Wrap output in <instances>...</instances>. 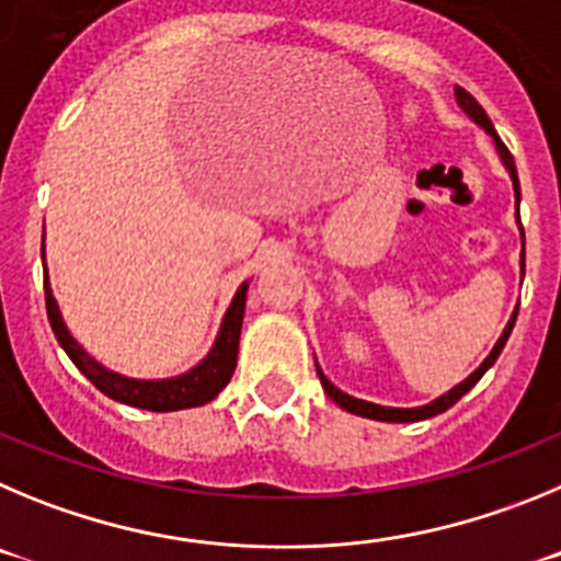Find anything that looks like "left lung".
Masks as SVG:
<instances>
[{"instance_id":"1","label":"left lung","mask_w":561,"mask_h":561,"mask_svg":"<svg viewBox=\"0 0 561 561\" xmlns=\"http://www.w3.org/2000/svg\"><path fill=\"white\" fill-rule=\"evenodd\" d=\"M456 100H458V105H461V108L467 111L469 117L476 119V123L481 125V128L486 130V134L494 139V148H497V153H501V159H503V164H506L508 175H512L514 195H517V201H519V181H517V168H514V156L508 153L506 145L501 142V136L494 134V125H492V119L486 117V111H483L481 103H478V100L472 98V94H469L467 89H461V85H456ZM519 265H523V274H526V234H523V262H519ZM514 321H517V312H514V316H512V321H508V324H506V330H503L501 341L494 343V350L489 352L486 360H483L481 366H478L476 371H472V375L467 377V380L458 382V386L453 388V391H447V393H444V397H438V400H433L431 405H422V408H386V405H375V402L355 400V397H350V393H343L341 388L332 386V382L324 377V371H321V368L316 366L318 368V377H321V386H324V391L330 393V400L337 402V405H341L343 411L357 413V416L377 419V422H419V419H431V416H436V413H444V411H447V408L456 405V402L461 400L463 393H467L469 388L476 386V382L481 380L483 375H486V368L492 366L494 360H497V355H501L503 346H506L508 335H512V330H514Z\"/></svg>"}]
</instances>
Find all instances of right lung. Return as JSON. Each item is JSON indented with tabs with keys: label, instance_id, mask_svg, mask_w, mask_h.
<instances>
[{
	"label": "right lung",
	"instance_id": "obj_1",
	"mask_svg": "<svg viewBox=\"0 0 561 561\" xmlns=\"http://www.w3.org/2000/svg\"><path fill=\"white\" fill-rule=\"evenodd\" d=\"M245 290H249V282L240 285L237 296L231 299V307L226 310L218 341H215L209 355H206L193 371L173 377V380H130V377L114 375V371H108L105 366H100L94 357L85 355L83 346L69 335V330L64 327V321H60V312L53 299V290H49V282L44 279L49 324H53L55 337H58V343L69 355V360H72L75 366L105 393V397L125 402V405L145 408V411L156 413L181 411V408H198L204 405V402L215 400V397L229 386L237 366V346H240V327H243L245 312Z\"/></svg>",
	"mask_w": 561,
	"mask_h": 561
}]
</instances>
